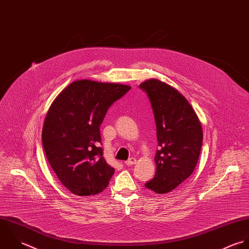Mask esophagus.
Returning a JSON list of instances; mask_svg holds the SVG:
<instances>
[{"mask_svg":"<svg viewBox=\"0 0 249 249\" xmlns=\"http://www.w3.org/2000/svg\"><path fill=\"white\" fill-rule=\"evenodd\" d=\"M136 162H137L136 159H133V158H131V159H129L127 161H125V165H133V164H136Z\"/></svg>","mask_w":249,"mask_h":249,"instance_id":"1","label":"esophagus"}]
</instances>
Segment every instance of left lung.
<instances>
[{
    "instance_id": "8db88e82",
    "label": "left lung",
    "mask_w": 249,
    "mask_h": 249,
    "mask_svg": "<svg viewBox=\"0 0 249 249\" xmlns=\"http://www.w3.org/2000/svg\"><path fill=\"white\" fill-rule=\"evenodd\" d=\"M140 88L151 100L160 146L155 158L156 175L145 186L166 194L184 181L197 165L202 125L187 99L171 85L152 78L140 84Z\"/></svg>"
}]
</instances>
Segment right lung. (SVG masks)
Instances as JSON below:
<instances>
[{"instance_id":"right-lung-1","label":"right lung","mask_w":249,"mask_h":249,"mask_svg":"<svg viewBox=\"0 0 249 249\" xmlns=\"http://www.w3.org/2000/svg\"><path fill=\"white\" fill-rule=\"evenodd\" d=\"M131 89L124 84L73 81L54 99L42 127L48 162L71 193L103 191L115 169L102 157L99 126L108 108Z\"/></svg>"}]
</instances>
